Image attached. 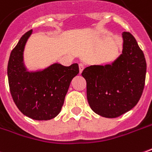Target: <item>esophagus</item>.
<instances>
[{"instance_id": "esophagus-1", "label": "esophagus", "mask_w": 152, "mask_h": 152, "mask_svg": "<svg viewBox=\"0 0 152 152\" xmlns=\"http://www.w3.org/2000/svg\"><path fill=\"white\" fill-rule=\"evenodd\" d=\"M79 70H80V73L82 72V71L84 70V65L82 63H80L79 64Z\"/></svg>"}]
</instances>
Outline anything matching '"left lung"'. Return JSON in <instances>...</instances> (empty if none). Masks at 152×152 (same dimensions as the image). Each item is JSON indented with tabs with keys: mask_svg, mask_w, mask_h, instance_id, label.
Returning a JSON list of instances; mask_svg holds the SVG:
<instances>
[{
	"mask_svg": "<svg viewBox=\"0 0 152 152\" xmlns=\"http://www.w3.org/2000/svg\"><path fill=\"white\" fill-rule=\"evenodd\" d=\"M123 52L111 64L84 69L88 103L94 113L117 118L131 110L142 94L146 62L143 52L129 32L123 33Z\"/></svg>",
	"mask_w": 152,
	"mask_h": 152,
	"instance_id": "1",
	"label": "left lung"
}]
</instances>
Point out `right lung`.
I'll return each instance as SVG.
<instances>
[{"label": "right lung", "mask_w": 152, "mask_h": 152, "mask_svg": "<svg viewBox=\"0 0 152 152\" xmlns=\"http://www.w3.org/2000/svg\"><path fill=\"white\" fill-rule=\"evenodd\" d=\"M32 30L25 33L10 56L7 75L10 94L17 108L34 120H49L61 112L69 86L79 73L74 63L65 66L53 63L47 68L28 72L24 62V50Z\"/></svg>", "instance_id": "add662e5"}]
</instances>
